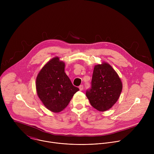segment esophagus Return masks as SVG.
Returning a JSON list of instances; mask_svg holds the SVG:
<instances>
[{
    "label": "esophagus",
    "mask_w": 154,
    "mask_h": 154,
    "mask_svg": "<svg viewBox=\"0 0 154 154\" xmlns=\"http://www.w3.org/2000/svg\"><path fill=\"white\" fill-rule=\"evenodd\" d=\"M79 89H80V91L83 90V85H81L79 86Z\"/></svg>",
    "instance_id": "obj_1"
}]
</instances>
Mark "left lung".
I'll use <instances>...</instances> for the list:
<instances>
[{
	"label": "left lung",
	"instance_id": "left-lung-1",
	"mask_svg": "<svg viewBox=\"0 0 154 154\" xmlns=\"http://www.w3.org/2000/svg\"><path fill=\"white\" fill-rule=\"evenodd\" d=\"M122 84L116 71L106 63L96 65L91 88L86 96L92 106L100 112L108 110L118 100Z\"/></svg>",
	"mask_w": 154,
	"mask_h": 154
}]
</instances>
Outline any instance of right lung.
<instances>
[{"label":"right lung","instance_id":"right-lung-1","mask_svg":"<svg viewBox=\"0 0 154 154\" xmlns=\"http://www.w3.org/2000/svg\"><path fill=\"white\" fill-rule=\"evenodd\" d=\"M55 57L41 69L36 80L38 96L51 112L58 113L68 106L79 90L64 72V63Z\"/></svg>","mask_w":154,"mask_h":154}]
</instances>
